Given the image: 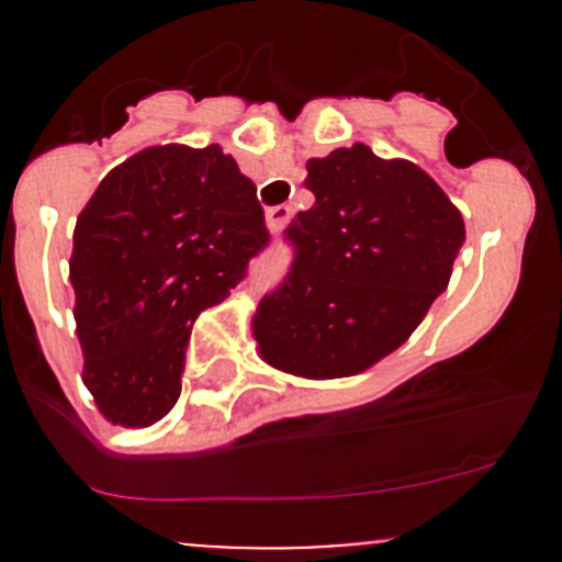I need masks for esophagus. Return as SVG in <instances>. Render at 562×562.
Wrapping results in <instances>:
<instances>
[{
    "label": "esophagus",
    "instance_id": "1",
    "mask_svg": "<svg viewBox=\"0 0 562 562\" xmlns=\"http://www.w3.org/2000/svg\"><path fill=\"white\" fill-rule=\"evenodd\" d=\"M288 220H291V206H271L266 212V225H269L271 234H280Z\"/></svg>",
    "mask_w": 562,
    "mask_h": 562
}]
</instances>
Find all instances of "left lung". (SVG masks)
<instances>
[{
	"label": "left lung",
	"instance_id": "left-lung-1",
	"mask_svg": "<svg viewBox=\"0 0 562 562\" xmlns=\"http://www.w3.org/2000/svg\"><path fill=\"white\" fill-rule=\"evenodd\" d=\"M304 184L315 203L288 225L293 266L252 334L277 370L348 378L416 331L449 285L464 223L432 176L364 144L307 160Z\"/></svg>",
	"mask_w": 562,
	"mask_h": 562
}]
</instances>
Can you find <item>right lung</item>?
Returning <instances> with one entry per match:
<instances>
[{
	"label": "right lung",
	"mask_w": 562,
	"mask_h": 562,
	"mask_svg": "<svg viewBox=\"0 0 562 562\" xmlns=\"http://www.w3.org/2000/svg\"><path fill=\"white\" fill-rule=\"evenodd\" d=\"M269 245L255 184L217 144L149 146L78 214L70 282L83 383L122 427L160 422L181 394L192 323Z\"/></svg>",
	"instance_id": "obj_1"
}]
</instances>
